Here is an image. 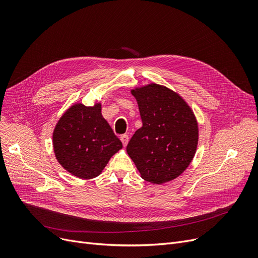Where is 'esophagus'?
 <instances>
[{
    "instance_id": "obj_1",
    "label": "esophagus",
    "mask_w": 258,
    "mask_h": 258,
    "mask_svg": "<svg viewBox=\"0 0 258 258\" xmlns=\"http://www.w3.org/2000/svg\"><path fill=\"white\" fill-rule=\"evenodd\" d=\"M120 140H121L122 144H123V146L125 147L128 143V136H127V135H123V136L120 137Z\"/></svg>"
}]
</instances>
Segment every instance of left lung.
<instances>
[{
  "label": "left lung",
  "instance_id": "1",
  "mask_svg": "<svg viewBox=\"0 0 258 258\" xmlns=\"http://www.w3.org/2000/svg\"><path fill=\"white\" fill-rule=\"evenodd\" d=\"M142 127L130 140L126 152L141 178L153 184L177 179L191 163L199 142L197 117L181 95L151 83L135 87Z\"/></svg>",
  "mask_w": 258,
  "mask_h": 258
}]
</instances>
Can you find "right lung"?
<instances>
[{
    "instance_id": "1",
    "label": "right lung",
    "mask_w": 258,
    "mask_h": 258,
    "mask_svg": "<svg viewBox=\"0 0 258 258\" xmlns=\"http://www.w3.org/2000/svg\"><path fill=\"white\" fill-rule=\"evenodd\" d=\"M101 102L68 107L53 130V151L58 163L83 180L98 177L110 159L122 148L121 141L103 118Z\"/></svg>"
}]
</instances>
